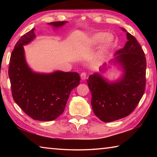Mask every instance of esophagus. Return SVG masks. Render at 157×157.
Listing matches in <instances>:
<instances>
[{"mask_svg": "<svg viewBox=\"0 0 157 157\" xmlns=\"http://www.w3.org/2000/svg\"><path fill=\"white\" fill-rule=\"evenodd\" d=\"M86 76H87V74H86V73H85V72H82L80 74V78H81L82 80H84V79H86Z\"/></svg>", "mask_w": 157, "mask_h": 157, "instance_id": "1", "label": "esophagus"}]
</instances>
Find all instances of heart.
I'll return each instance as SVG.
<instances>
[{
  "label": "heart",
  "instance_id": "b5f03b06",
  "mask_svg": "<svg viewBox=\"0 0 157 157\" xmlns=\"http://www.w3.org/2000/svg\"><path fill=\"white\" fill-rule=\"evenodd\" d=\"M102 42V46L95 56V59L99 61L104 59L114 47L115 39L112 35H109L107 33H97L93 34L87 40V44L89 46H97Z\"/></svg>",
  "mask_w": 157,
  "mask_h": 157
}]
</instances>
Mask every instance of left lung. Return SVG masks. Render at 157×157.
I'll return each mask as SVG.
<instances>
[{
    "mask_svg": "<svg viewBox=\"0 0 157 157\" xmlns=\"http://www.w3.org/2000/svg\"><path fill=\"white\" fill-rule=\"evenodd\" d=\"M126 32L127 41L116 54V62L124 71L123 78L109 83L99 74L89 77L87 83L91 93L93 111L98 118L109 123L129 116L135 109L146 85V58L134 36Z\"/></svg>",
    "mask_w": 157,
    "mask_h": 157,
    "instance_id": "8db88e82",
    "label": "left lung"
}]
</instances>
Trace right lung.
Masks as SVG:
<instances>
[{"mask_svg": "<svg viewBox=\"0 0 157 157\" xmlns=\"http://www.w3.org/2000/svg\"><path fill=\"white\" fill-rule=\"evenodd\" d=\"M66 21L48 23L55 28ZM34 28L26 33L16 44L10 57L8 75L13 99L34 120H55L66 107L71 91L79 84L78 73L56 71L50 74L34 73L26 63L23 45L35 37Z\"/></svg>", "mask_w": 157, "mask_h": 157, "instance_id": "add662e5", "label": "right lung"}]
</instances>
